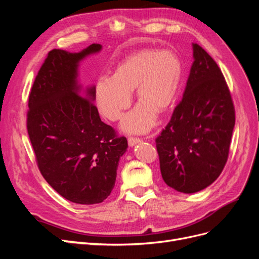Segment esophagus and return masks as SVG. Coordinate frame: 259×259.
Masks as SVG:
<instances>
[{
	"label": "esophagus",
	"mask_w": 259,
	"mask_h": 259,
	"mask_svg": "<svg viewBox=\"0 0 259 259\" xmlns=\"http://www.w3.org/2000/svg\"><path fill=\"white\" fill-rule=\"evenodd\" d=\"M140 142H142V139H140V138H136V137H130V138L127 139L128 146H131V147L135 146L136 144H138V143H140Z\"/></svg>",
	"instance_id": "1"
}]
</instances>
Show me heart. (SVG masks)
<instances>
[{
	"label": "heart",
	"instance_id": "obj_1",
	"mask_svg": "<svg viewBox=\"0 0 259 259\" xmlns=\"http://www.w3.org/2000/svg\"><path fill=\"white\" fill-rule=\"evenodd\" d=\"M182 75V62L174 53L135 52L116 66L112 77L103 76L97 81V107L107 119L119 120L131 106V93L136 89L140 103L124 117L122 128L127 133H146L154 125L158 111H166L173 104Z\"/></svg>",
	"mask_w": 259,
	"mask_h": 259
}]
</instances>
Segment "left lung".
Here are the masks:
<instances>
[{
  "label": "left lung",
  "mask_w": 259,
  "mask_h": 259,
  "mask_svg": "<svg viewBox=\"0 0 259 259\" xmlns=\"http://www.w3.org/2000/svg\"><path fill=\"white\" fill-rule=\"evenodd\" d=\"M193 64L184 96L156 137L162 178L173 189L194 193L213 184L228 159L236 114L215 60L192 44Z\"/></svg>",
  "instance_id": "left-lung-1"
}]
</instances>
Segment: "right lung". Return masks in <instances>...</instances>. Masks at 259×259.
I'll return each instance as SVG.
<instances>
[{"instance_id": "1", "label": "right lung", "mask_w": 259, "mask_h": 259, "mask_svg": "<svg viewBox=\"0 0 259 259\" xmlns=\"http://www.w3.org/2000/svg\"><path fill=\"white\" fill-rule=\"evenodd\" d=\"M92 44L79 53L53 50L29 95L27 130L38 169L54 190L76 204H97L111 193L125 137L100 120L95 86L77 81L80 61L101 51Z\"/></svg>"}]
</instances>
